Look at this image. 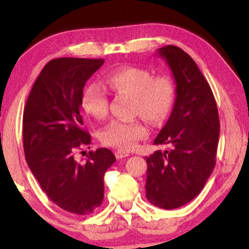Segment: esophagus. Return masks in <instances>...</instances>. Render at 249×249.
<instances>
[{
    "instance_id": "obj_1",
    "label": "esophagus",
    "mask_w": 249,
    "mask_h": 249,
    "mask_svg": "<svg viewBox=\"0 0 249 249\" xmlns=\"http://www.w3.org/2000/svg\"><path fill=\"white\" fill-rule=\"evenodd\" d=\"M129 154L126 153V151H123V150H117L115 151V157L117 159H122V158H125V157H128Z\"/></svg>"
}]
</instances>
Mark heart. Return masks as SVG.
<instances>
[{
	"label": "heart",
	"instance_id": "b5f03b06",
	"mask_svg": "<svg viewBox=\"0 0 249 249\" xmlns=\"http://www.w3.org/2000/svg\"><path fill=\"white\" fill-rule=\"evenodd\" d=\"M105 87L116 94L132 95V114L141 116L153 126L162 125L171 114L176 103V87L167 75L154 74L137 67H124L108 72ZM83 111L95 120H102L108 113V96L103 88L91 83L81 98ZM147 136V128L140 121H113L101 133L104 145L120 150H132Z\"/></svg>",
	"mask_w": 249,
	"mask_h": 249
}]
</instances>
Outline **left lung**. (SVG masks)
Wrapping results in <instances>:
<instances>
[{"mask_svg": "<svg viewBox=\"0 0 249 249\" xmlns=\"http://www.w3.org/2000/svg\"><path fill=\"white\" fill-rule=\"evenodd\" d=\"M176 82V103L155 145H168L146 157V197L172 210L195 199L215 166L220 119L213 92L195 60L179 47L157 49Z\"/></svg>", "mask_w": 249, "mask_h": 249, "instance_id": "8db88e82", "label": "left lung"}]
</instances>
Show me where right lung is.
<instances>
[{"instance_id": "1", "label": "right lung", "mask_w": 249, "mask_h": 249, "mask_svg": "<svg viewBox=\"0 0 249 249\" xmlns=\"http://www.w3.org/2000/svg\"><path fill=\"white\" fill-rule=\"evenodd\" d=\"M103 64V59H53L34 83L24 108L29 169L54 204L78 215L93 213L102 204L104 175L116 160L107 148L89 151L86 162L74 157L91 142L82 127L84 84Z\"/></svg>"}]
</instances>
